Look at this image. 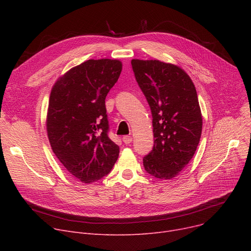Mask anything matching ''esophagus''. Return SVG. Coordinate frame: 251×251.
<instances>
[{"label":"esophagus","instance_id":"esophagus-1","mask_svg":"<svg viewBox=\"0 0 251 251\" xmlns=\"http://www.w3.org/2000/svg\"><path fill=\"white\" fill-rule=\"evenodd\" d=\"M122 139L125 144H129V143H131V141H132V137H131L130 135H125V136H123Z\"/></svg>","mask_w":251,"mask_h":251}]
</instances>
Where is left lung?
Here are the masks:
<instances>
[{"label":"left lung","instance_id":"1","mask_svg":"<svg viewBox=\"0 0 251 251\" xmlns=\"http://www.w3.org/2000/svg\"><path fill=\"white\" fill-rule=\"evenodd\" d=\"M131 65L152 116L154 144L143 157L144 169L155 178L172 179L190 162L201 136L195 86L176 65L138 59Z\"/></svg>","mask_w":251,"mask_h":251}]
</instances>
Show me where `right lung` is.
Listing matches in <instances>:
<instances>
[{
	"mask_svg": "<svg viewBox=\"0 0 251 251\" xmlns=\"http://www.w3.org/2000/svg\"><path fill=\"white\" fill-rule=\"evenodd\" d=\"M122 71L119 60H87L52 86L47 131L52 151L69 173L83 183L108 175L119 147L110 139L104 100Z\"/></svg>",
	"mask_w": 251,
	"mask_h": 251,
	"instance_id": "right-lung-1",
	"label": "right lung"
}]
</instances>
